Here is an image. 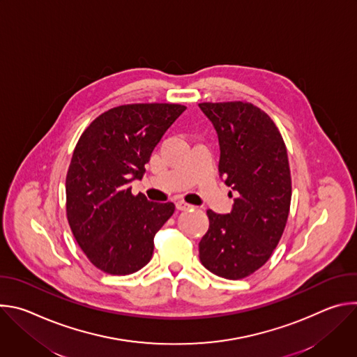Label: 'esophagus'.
<instances>
[{"label":"esophagus","mask_w":357,"mask_h":357,"mask_svg":"<svg viewBox=\"0 0 357 357\" xmlns=\"http://www.w3.org/2000/svg\"><path fill=\"white\" fill-rule=\"evenodd\" d=\"M175 205H176V209H178V211H188V209H192V208H193L192 205H189V203H186V202H183V200H178V202L175 203Z\"/></svg>","instance_id":"1"}]
</instances>
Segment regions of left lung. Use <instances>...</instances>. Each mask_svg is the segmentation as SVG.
<instances>
[{
    "label": "left lung",
    "mask_w": 357,
    "mask_h": 357,
    "mask_svg": "<svg viewBox=\"0 0 357 357\" xmlns=\"http://www.w3.org/2000/svg\"><path fill=\"white\" fill-rule=\"evenodd\" d=\"M199 107L219 137L220 175L237 192L230 213L208 211L199 259L219 277L241 280L268 261L284 233L292 195L287 146L270 116L247 101Z\"/></svg>",
    "instance_id": "obj_1"
}]
</instances>
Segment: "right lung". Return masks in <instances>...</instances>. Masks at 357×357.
Returning a JSON list of instances; mask_svg holds the SVG:
<instances>
[{"mask_svg":"<svg viewBox=\"0 0 357 357\" xmlns=\"http://www.w3.org/2000/svg\"><path fill=\"white\" fill-rule=\"evenodd\" d=\"M186 110L174 103L113 107L80 135L66 175V216L89 261L112 275L141 270L154 237L174 215L172 202L131 193L165 131Z\"/></svg>","mask_w":357,"mask_h":357,"instance_id":"obj_1","label":"right lung"}]
</instances>
